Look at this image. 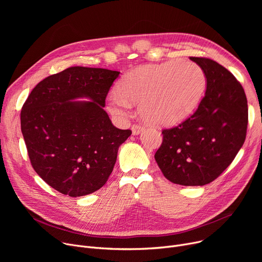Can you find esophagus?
Masks as SVG:
<instances>
[{
    "instance_id": "34e87169",
    "label": "esophagus",
    "mask_w": 262,
    "mask_h": 262,
    "mask_svg": "<svg viewBox=\"0 0 262 262\" xmlns=\"http://www.w3.org/2000/svg\"><path fill=\"white\" fill-rule=\"evenodd\" d=\"M143 127L142 126H140V125H138V124H134V125L132 126V132H133V135H139V134H141L142 132H143Z\"/></svg>"
}]
</instances>
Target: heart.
Returning <instances> with one entry per match:
<instances>
[{"mask_svg":"<svg viewBox=\"0 0 262 262\" xmlns=\"http://www.w3.org/2000/svg\"><path fill=\"white\" fill-rule=\"evenodd\" d=\"M206 75L193 61L170 60L135 69L118 82L108 96V110L125 118L130 103H139V115L155 125H173L187 119L200 104Z\"/></svg>","mask_w":262,"mask_h":262,"instance_id":"b5f03b06","label":"heart"}]
</instances>
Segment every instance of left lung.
Returning a JSON list of instances; mask_svg holds the SVG:
<instances>
[{
	"label": "left lung",
	"mask_w": 262,
	"mask_h": 262,
	"mask_svg": "<svg viewBox=\"0 0 262 262\" xmlns=\"http://www.w3.org/2000/svg\"><path fill=\"white\" fill-rule=\"evenodd\" d=\"M190 59L205 72V96L189 119L162 130L155 160L170 182L204 186L222 174L242 147L249 109L241 84L227 69L209 58Z\"/></svg>",
	"instance_id": "8db88e82"
}]
</instances>
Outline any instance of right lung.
Segmentation results:
<instances>
[{
	"instance_id": "1",
	"label": "right lung",
	"mask_w": 262,
	"mask_h": 262,
	"mask_svg": "<svg viewBox=\"0 0 262 262\" xmlns=\"http://www.w3.org/2000/svg\"><path fill=\"white\" fill-rule=\"evenodd\" d=\"M119 74L70 67L41 80L22 107L21 130L32 166L62 194L84 196L102 188L114 170L119 146L132 135L114 126L104 110Z\"/></svg>"
}]
</instances>
